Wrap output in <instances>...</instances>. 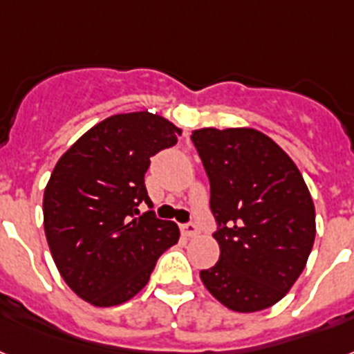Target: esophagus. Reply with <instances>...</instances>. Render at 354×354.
Here are the masks:
<instances>
[{"mask_svg":"<svg viewBox=\"0 0 354 354\" xmlns=\"http://www.w3.org/2000/svg\"><path fill=\"white\" fill-rule=\"evenodd\" d=\"M180 232H183L184 236H195L198 233V227H197V224L188 223V224H183V226H180Z\"/></svg>","mask_w":354,"mask_h":354,"instance_id":"obj_1","label":"esophagus"}]
</instances>
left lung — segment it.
<instances>
[{"label":"left lung","mask_w":354,"mask_h":354,"mask_svg":"<svg viewBox=\"0 0 354 354\" xmlns=\"http://www.w3.org/2000/svg\"><path fill=\"white\" fill-rule=\"evenodd\" d=\"M192 141L208 174L221 248L201 280L232 311L271 308L297 282L315 242V204L302 174L253 128H201Z\"/></svg>","instance_id":"8db88e82"}]
</instances>
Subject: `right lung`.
Returning <instances> with one entry per match:
<instances>
[{"label": "right lung", "instance_id": "obj_1", "mask_svg": "<svg viewBox=\"0 0 354 354\" xmlns=\"http://www.w3.org/2000/svg\"><path fill=\"white\" fill-rule=\"evenodd\" d=\"M180 128L150 112L97 122L57 160L43 195L52 259L77 297L110 308L136 297L179 227L153 212L145 186L150 157L177 142Z\"/></svg>", "mask_w": 354, "mask_h": 354}]
</instances>
